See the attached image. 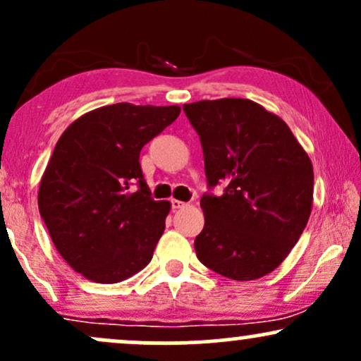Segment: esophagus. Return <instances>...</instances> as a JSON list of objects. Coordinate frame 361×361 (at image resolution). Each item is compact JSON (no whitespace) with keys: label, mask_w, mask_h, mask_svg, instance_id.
I'll use <instances>...</instances> for the list:
<instances>
[{"label":"esophagus","mask_w":361,"mask_h":361,"mask_svg":"<svg viewBox=\"0 0 361 361\" xmlns=\"http://www.w3.org/2000/svg\"><path fill=\"white\" fill-rule=\"evenodd\" d=\"M186 205H188V204H185V202H181V200H176V198H173V200H171V209H173V210L185 209Z\"/></svg>","instance_id":"34e87169"}]
</instances>
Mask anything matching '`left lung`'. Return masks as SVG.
I'll use <instances>...</instances> for the list:
<instances>
[{
    "instance_id": "8db88e82",
    "label": "left lung",
    "mask_w": 361,
    "mask_h": 361,
    "mask_svg": "<svg viewBox=\"0 0 361 361\" xmlns=\"http://www.w3.org/2000/svg\"><path fill=\"white\" fill-rule=\"evenodd\" d=\"M200 135L209 186L205 226L195 251L207 268L231 280L261 279L279 268L307 226L314 200L310 157L279 115L246 98L186 103Z\"/></svg>"
}]
</instances>
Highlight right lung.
I'll return each mask as SVG.
<instances>
[{
    "mask_svg": "<svg viewBox=\"0 0 361 361\" xmlns=\"http://www.w3.org/2000/svg\"><path fill=\"white\" fill-rule=\"evenodd\" d=\"M180 111L115 103L81 115L57 140L39 210L56 250L85 279L118 283L152 259L171 204L151 198L139 154ZM134 180L140 190L132 192Z\"/></svg>",
    "mask_w": 361,
    "mask_h": 361,
    "instance_id": "obj_1",
    "label": "right lung"
}]
</instances>
